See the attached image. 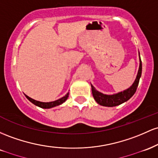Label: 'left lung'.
Here are the masks:
<instances>
[{
	"label": "left lung",
	"mask_w": 158,
	"mask_h": 158,
	"mask_svg": "<svg viewBox=\"0 0 158 158\" xmlns=\"http://www.w3.org/2000/svg\"><path fill=\"white\" fill-rule=\"evenodd\" d=\"M141 74L142 62L140 57H139V70H138L137 75H136V77L135 81H134V84L130 87L127 89L124 90L123 92H120V93H118L116 94H113V95H105V94H103L100 93V92H98V90L95 89V87L91 84L92 93H93L94 99H95V102L98 103V104H100L102 106H104V107H115V106L119 105V104H122V103L127 102L136 93L138 84H139V78L141 77Z\"/></svg>",
	"instance_id": "8db88e82"
}]
</instances>
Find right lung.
Masks as SVG:
<instances>
[{
    "label": "right lung",
    "mask_w": 158,
    "mask_h": 158,
    "mask_svg": "<svg viewBox=\"0 0 158 158\" xmlns=\"http://www.w3.org/2000/svg\"><path fill=\"white\" fill-rule=\"evenodd\" d=\"M69 95V93H67V94L65 95V96L62 97L61 98L54 101V102H39V101H36V100H34V99L30 98L29 96H27V95H25V96H26V98L30 101V102L33 103V104H35V105L38 106V107H40L41 108L49 109V108L56 107V106H59V105H60V104H63V102H65V101L67 100V98H68Z\"/></svg>",
    "instance_id": "add662e5"
}]
</instances>
